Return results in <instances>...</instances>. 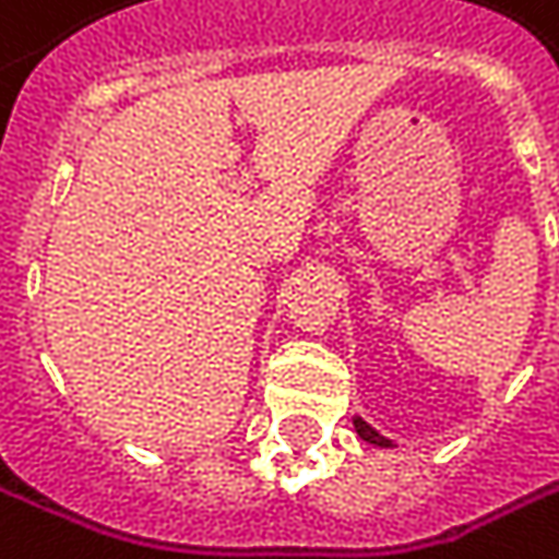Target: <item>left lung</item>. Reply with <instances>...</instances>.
<instances>
[{
  "instance_id": "8db88e82",
  "label": "left lung",
  "mask_w": 559,
  "mask_h": 559,
  "mask_svg": "<svg viewBox=\"0 0 559 559\" xmlns=\"http://www.w3.org/2000/svg\"><path fill=\"white\" fill-rule=\"evenodd\" d=\"M353 427H356V433L361 436L365 442H371V445H380V449H390V445H393V439L377 433L374 427H371L368 420H361V417H353Z\"/></svg>"
}]
</instances>
